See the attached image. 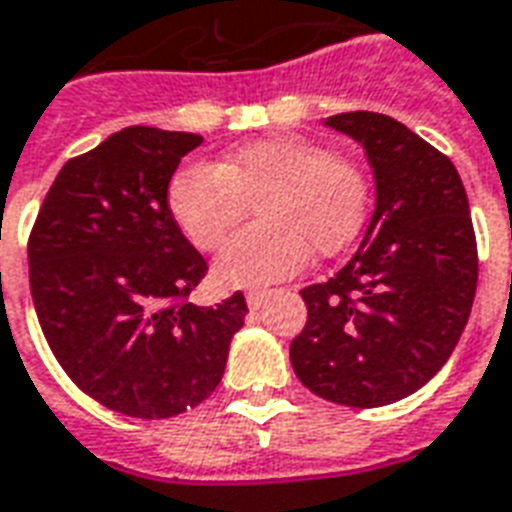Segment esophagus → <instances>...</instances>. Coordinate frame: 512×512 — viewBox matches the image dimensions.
I'll list each match as a JSON object with an SVG mask.
<instances>
[{
	"mask_svg": "<svg viewBox=\"0 0 512 512\" xmlns=\"http://www.w3.org/2000/svg\"><path fill=\"white\" fill-rule=\"evenodd\" d=\"M267 297H270V291H267V288H251V291H245V302H248V307H253V310L264 305Z\"/></svg>",
	"mask_w": 512,
	"mask_h": 512,
	"instance_id": "34e87169",
	"label": "esophagus"
}]
</instances>
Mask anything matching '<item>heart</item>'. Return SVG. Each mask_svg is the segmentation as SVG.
Here are the masks:
<instances>
[{"instance_id": "1", "label": "heart", "mask_w": 512, "mask_h": 512, "mask_svg": "<svg viewBox=\"0 0 512 512\" xmlns=\"http://www.w3.org/2000/svg\"><path fill=\"white\" fill-rule=\"evenodd\" d=\"M167 199L199 251H218L256 207L259 226L226 245L218 278L229 286H259L302 270L310 251L334 256L348 248L370 213V178L359 161L324 142L264 137L215 167H183Z\"/></svg>"}]
</instances>
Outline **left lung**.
<instances>
[{
  "mask_svg": "<svg viewBox=\"0 0 512 512\" xmlns=\"http://www.w3.org/2000/svg\"><path fill=\"white\" fill-rule=\"evenodd\" d=\"M367 151L378 202L353 259L302 288L305 329L291 367L313 394L348 407L405 399L459 343L478 286V242L451 159L383 113L326 118Z\"/></svg>",
  "mask_w": 512,
  "mask_h": 512,
  "instance_id": "8db88e82",
  "label": "left lung"
}]
</instances>
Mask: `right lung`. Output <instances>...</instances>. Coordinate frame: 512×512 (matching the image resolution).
Returning <instances> with one entry per match:
<instances>
[{
	"label": "right lung",
	"mask_w": 512,
	"mask_h": 512,
	"mask_svg": "<svg viewBox=\"0 0 512 512\" xmlns=\"http://www.w3.org/2000/svg\"><path fill=\"white\" fill-rule=\"evenodd\" d=\"M202 137L129 126L69 159L29 234L42 334L72 383L132 418H169L221 383L242 291L188 302L205 256L169 210V180Z\"/></svg>",
	"instance_id": "obj_1"
}]
</instances>
